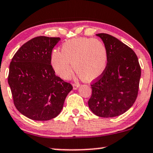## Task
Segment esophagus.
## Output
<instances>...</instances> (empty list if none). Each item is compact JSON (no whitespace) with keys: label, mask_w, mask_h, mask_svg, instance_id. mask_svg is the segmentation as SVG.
<instances>
[{"label":"esophagus","mask_w":153,"mask_h":153,"mask_svg":"<svg viewBox=\"0 0 153 153\" xmlns=\"http://www.w3.org/2000/svg\"><path fill=\"white\" fill-rule=\"evenodd\" d=\"M79 86H80V84H79V83H74V84H73V88L74 89L76 90L79 87Z\"/></svg>","instance_id":"34e87169"}]
</instances>
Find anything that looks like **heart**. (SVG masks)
Returning <instances> with one entry per match:
<instances>
[{"mask_svg":"<svg viewBox=\"0 0 153 153\" xmlns=\"http://www.w3.org/2000/svg\"><path fill=\"white\" fill-rule=\"evenodd\" d=\"M108 64V52L97 39H71L62 45V52L54 50L51 65L58 76L69 79L74 71L85 82H92L104 73Z\"/></svg>","mask_w":153,"mask_h":153,"instance_id":"1","label":"heart"}]
</instances>
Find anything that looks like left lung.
<instances>
[{
	"label": "left lung",
	"instance_id": "1",
	"mask_svg": "<svg viewBox=\"0 0 153 153\" xmlns=\"http://www.w3.org/2000/svg\"><path fill=\"white\" fill-rule=\"evenodd\" d=\"M108 52L104 73L91 84L92 94L88 101L94 114L103 118L118 116L135 101L141 69L132 49L119 39L105 33L97 34Z\"/></svg>",
	"mask_w": 153,
	"mask_h": 153
}]
</instances>
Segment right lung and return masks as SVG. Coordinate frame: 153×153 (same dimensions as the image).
Segmentation results:
<instances>
[{"label":"right lung","mask_w":153,"mask_h":153,"mask_svg":"<svg viewBox=\"0 0 153 153\" xmlns=\"http://www.w3.org/2000/svg\"><path fill=\"white\" fill-rule=\"evenodd\" d=\"M59 37L39 36L22 45L10 64L8 84L15 106L34 120H48L61 112L72 86L55 75L52 49Z\"/></svg>","instance_id":"1"}]
</instances>
